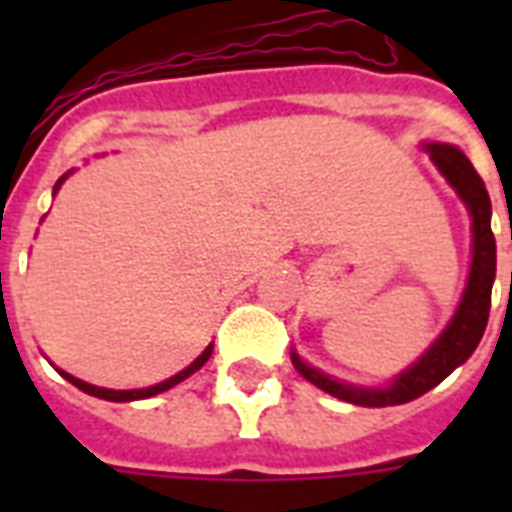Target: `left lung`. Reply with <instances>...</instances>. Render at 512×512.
<instances>
[{
    "label": "left lung",
    "mask_w": 512,
    "mask_h": 512,
    "mask_svg": "<svg viewBox=\"0 0 512 512\" xmlns=\"http://www.w3.org/2000/svg\"><path fill=\"white\" fill-rule=\"evenodd\" d=\"M422 151H428L430 162L444 175V180L460 196L462 204L468 207L470 233H473V260H470V273L462 300L454 311L452 321L433 340L425 353H422L412 366L396 374L388 385L369 388V385H353V382L337 380L332 374L321 372L316 366L300 358L297 350H292V364L305 380L313 382L329 396L348 401L356 406H396L406 404L436 388L449 374L462 366L473 356L478 342L484 337L486 321H489V308H492V284L497 276V241L492 233V201L486 191L484 180L473 170V164L457 146L449 143H422Z\"/></svg>",
    "instance_id": "8db88e82"
}]
</instances>
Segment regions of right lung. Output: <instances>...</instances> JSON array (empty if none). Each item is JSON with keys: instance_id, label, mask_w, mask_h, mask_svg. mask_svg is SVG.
I'll return each instance as SVG.
<instances>
[{"instance_id": "obj_1", "label": "right lung", "mask_w": 512, "mask_h": 512, "mask_svg": "<svg viewBox=\"0 0 512 512\" xmlns=\"http://www.w3.org/2000/svg\"><path fill=\"white\" fill-rule=\"evenodd\" d=\"M71 172H74V170H71ZM71 172H66V175L60 177L58 183H55V188H52V196H55V193H58V188H60V185H63V180H66V177L71 175ZM212 348H215V342H209L207 348L201 350V356H199V358H193L191 364L185 366L183 372L172 374L170 380L156 382V385H151V388H138V390H111V388H98V385H90V382L79 380V377H74V374L63 372V369H58V372H60V377H66V380L71 382V385H76V388L84 390V393H90V396L103 398V401H140V398L159 396V393H164V390L175 388L177 382H183L185 377H191L193 372H199L201 366H204V364H207V361H209V356H212Z\"/></svg>"}]
</instances>
